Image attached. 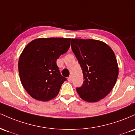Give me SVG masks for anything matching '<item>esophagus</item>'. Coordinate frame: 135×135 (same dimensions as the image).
Returning a JSON list of instances; mask_svg holds the SVG:
<instances>
[{
  "instance_id": "esophagus-1",
  "label": "esophagus",
  "mask_w": 135,
  "mask_h": 135,
  "mask_svg": "<svg viewBox=\"0 0 135 135\" xmlns=\"http://www.w3.org/2000/svg\"><path fill=\"white\" fill-rule=\"evenodd\" d=\"M68 80L69 81V82H70V81H72V77L71 76H69V77H68Z\"/></svg>"
}]
</instances>
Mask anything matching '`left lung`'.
Instances as JSON below:
<instances>
[{
    "label": "left lung",
    "instance_id": "8db88e82",
    "mask_svg": "<svg viewBox=\"0 0 135 135\" xmlns=\"http://www.w3.org/2000/svg\"><path fill=\"white\" fill-rule=\"evenodd\" d=\"M71 49L82 69L84 83L76 91L87 102H98L115 84L119 68L114 52L103 42L95 39H71Z\"/></svg>",
    "mask_w": 135,
    "mask_h": 135
}]
</instances>
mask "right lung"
<instances>
[{
    "label": "right lung",
    "mask_w": 135,
    "mask_h": 135,
    "mask_svg": "<svg viewBox=\"0 0 135 135\" xmlns=\"http://www.w3.org/2000/svg\"><path fill=\"white\" fill-rule=\"evenodd\" d=\"M70 38H39L25 46L18 61L23 87L32 98L51 100L58 95L66 78L60 74L57 60L67 52Z\"/></svg>",
    "instance_id": "obj_1"
}]
</instances>
